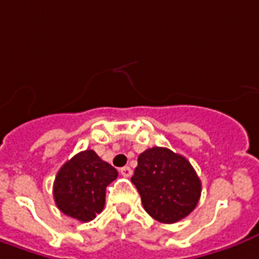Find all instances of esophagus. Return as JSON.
<instances>
[{
	"instance_id": "obj_1",
	"label": "esophagus",
	"mask_w": 259,
	"mask_h": 259,
	"mask_svg": "<svg viewBox=\"0 0 259 259\" xmlns=\"http://www.w3.org/2000/svg\"><path fill=\"white\" fill-rule=\"evenodd\" d=\"M132 173H133V171H132V168H130V167H122V168H120V174H122L123 177H130V176H132Z\"/></svg>"
}]
</instances>
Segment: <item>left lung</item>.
Wrapping results in <instances>:
<instances>
[{
	"mask_svg": "<svg viewBox=\"0 0 259 259\" xmlns=\"http://www.w3.org/2000/svg\"><path fill=\"white\" fill-rule=\"evenodd\" d=\"M132 183L147 214L164 224L187 217L201 196V181L189 160L166 147L139 156Z\"/></svg>",
	"mask_w": 259,
	"mask_h": 259,
	"instance_id": "8db88e82",
	"label": "left lung"
}]
</instances>
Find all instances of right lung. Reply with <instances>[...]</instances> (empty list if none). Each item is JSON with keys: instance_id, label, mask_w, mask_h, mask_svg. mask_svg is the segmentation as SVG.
<instances>
[{"instance_id": "1", "label": "right lung", "mask_w": 259, "mask_h": 259, "mask_svg": "<svg viewBox=\"0 0 259 259\" xmlns=\"http://www.w3.org/2000/svg\"><path fill=\"white\" fill-rule=\"evenodd\" d=\"M117 170L93 150L78 153L56 174L54 198L63 214L82 223L92 221L105 207L106 187L116 180Z\"/></svg>"}]
</instances>
